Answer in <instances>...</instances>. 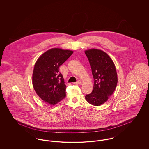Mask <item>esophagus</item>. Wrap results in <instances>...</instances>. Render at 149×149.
<instances>
[{"label": "esophagus", "mask_w": 149, "mask_h": 149, "mask_svg": "<svg viewBox=\"0 0 149 149\" xmlns=\"http://www.w3.org/2000/svg\"><path fill=\"white\" fill-rule=\"evenodd\" d=\"M74 84H76V85H78V84H81V81L80 80H78V81H77L76 83H75Z\"/></svg>", "instance_id": "1"}]
</instances>
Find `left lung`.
I'll use <instances>...</instances> for the list:
<instances>
[{
  "mask_svg": "<svg viewBox=\"0 0 149 149\" xmlns=\"http://www.w3.org/2000/svg\"><path fill=\"white\" fill-rule=\"evenodd\" d=\"M92 69L94 83L92 92L85 95L86 101L93 106L104 103L113 93L117 84V74L113 61L102 50L85 51Z\"/></svg>",
  "mask_w": 149,
  "mask_h": 149,
  "instance_id": "1",
  "label": "left lung"
}]
</instances>
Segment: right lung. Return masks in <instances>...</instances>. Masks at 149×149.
<instances>
[{
  "label": "right lung",
  "instance_id": "add662e5",
  "mask_svg": "<svg viewBox=\"0 0 149 149\" xmlns=\"http://www.w3.org/2000/svg\"><path fill=\"white\" fill-rule=\"evenodd\" d=\"M71 50L51 49L36 62L32 84L37 94L50 105H55L66 97V85L59 67L72 54Z\"/></svg>",
  "mask_w": 149,
  "mask_h": 149
}]
</instances>
